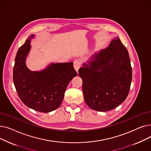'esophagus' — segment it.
<instances>
[{"label":"esophagus","mask_w":151,"mask_h":151,"mask_svg":"<svg viewBox=\"0 0 151 151\" xmlns=\"http://www.w3.org/2000/svg\"><path fill=\"white\" fill-rule=\"evenodd\" d=\"M73 66H74L75 70L78 72L79 68H80L81 67V62L77 59L75 60L73 62Z\"/></svg>","instance_id":"34e87169"}]
</instances>
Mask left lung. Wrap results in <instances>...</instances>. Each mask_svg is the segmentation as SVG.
Returning <instances> with one entry per match:
<instances>
[{
  "label": "left lung",
  "mask_w": 151,
  "mask_h": 151,
  "mask_svg": "<svg viewBox=\"0 0 151 151\" xmlns=\"http://www.w3.org/2000/svg\"><path fill=\"white\" fill-rule=\"evenodd\" d=\"M84 99L91 109L108 111L127 97L132 80L129 54L119 37L92 55L78 71Z\"/></svg>",
  "instance_id": "1"
}]
</instances>
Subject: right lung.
<instances>
[{
  "label": "right lung",
  "mask_w": 151,
  "mask_h": 151,
  "mask_svg": "<svg viewBox=\"0 0 151 151\" xmlns=\"http://www.w3.org/2000/svg\"><path fill=\"white\" fill-rule=\"evenodd\" d=\"M31 35L18 50L14 60L13 83L23 104L42 113L58 108L64 97L67 87L77 75L73 62L51 63L44 70L31 71L26 64L30 50Z\"/></svg>",
  "instance_id": "add662e5"
}]
</instances>
